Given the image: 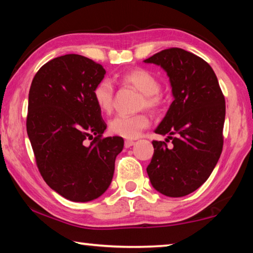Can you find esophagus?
<instances>
[{
  "mask_svg": "<svg viewBox=\"0 0 253 253\" xmlns=\"http://www.w3.org/2000/svg\"><path fill=\"white\" fill-rule=\"evenodd\" d=\"M132 145H135L134 140H125V147H126V148L131 147Z\"/></svg>",
  "mask_w": 253,
  "mask_h": 253,
  "instance_id": "34e87169",
  "label": "esophagus"
}]
</instances>
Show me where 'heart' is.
I'll use <instances>...</instances> for the list:
<instances>
[{
	"instance_id": "b5f03b06",
	"label": "heart",
	"mask_w": 253,
	"mask_h": 253,
	"mask_svg": "<svg viewBox=\"0 0 253 253\" xmlns=\"http://www.w3.org/2000/svg\"><path fill=\"white\" fill-rule=\"evenodd\" d=\"M123 84L131 85L137 90L144 93L142 106L152 110H158L163 106V98L160 95L161 84L151 72L143 68H134L119 76ZM93 100L101 113L109 114L114 108V88L108 80H102L92 91ZM149 117L146 114L136 115H118L109 123V130L115 135L124 138H137L142 130L149 126Z\"/></svg>"
}]
</instances>
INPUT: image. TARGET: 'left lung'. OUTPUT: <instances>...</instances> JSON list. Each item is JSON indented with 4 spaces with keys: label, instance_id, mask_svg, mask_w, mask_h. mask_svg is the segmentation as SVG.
<instances>
[{
    "label": "left lung",
    "instance_id": "8db88e82",
    "mask_svg": "<svg viewBox=\"0 0 253 253\" xmlns=\"http://www.w3.org/2000/svg\"><path fill=\"white\" fill-rule=\"evenodd\" d=\"M169 78L174 100L155 129L172 146L153 140L147 166L153 187L169 198L192 193L207 181L223 147L225 100L211 66L202 58L170 48L144 60Z\"/></svg>",
    "mask_w": 253,
    "mask_h": 253
}]
</instances>
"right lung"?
Instances as JSON below:
<instances>
[{
  "instance_id": "obj_1",
  "label": "right lung",
  "mask_w": 253,
  "mask_h": 253,
  "mask_svg": "<svg viewBox=\"0 0 253 253\" xmlns=\"http://www.w3.org/2000/svg\"><path fill=\"white\" fill-rule=\"evenodd\" d=\"M105 75L91 59L66 54L42 66L30 87L27 131L38 169L53 191L72 202L105 193L124 148L122 137H102L107 125L92 91Z\"/></svg>"
}]
</instances>
